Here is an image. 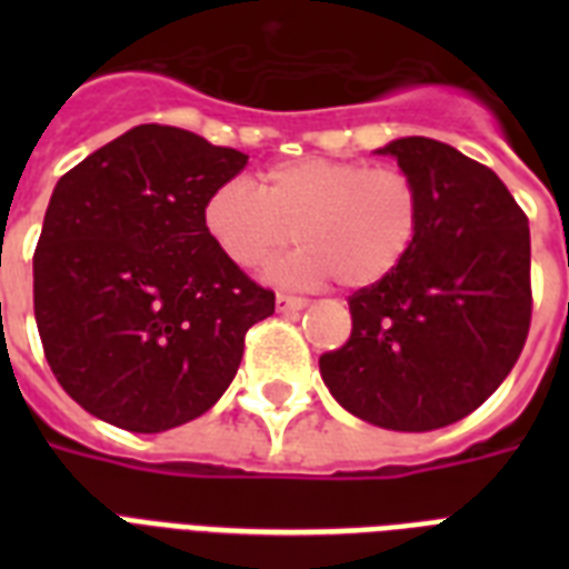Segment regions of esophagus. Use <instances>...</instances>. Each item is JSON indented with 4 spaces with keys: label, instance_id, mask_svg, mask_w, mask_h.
Returning a JSON list of instances; mask_svg holds the SVG:
<instances>
[{
    "label": "esophagus",
    "instance_id": "esophagus-1",
    "mask_svg": "<svg viewBox=\"0 0 569 569\" xmlns=\"http://www.w3.org/2000/svg\"><path fill=\"white\" fill-rule=\"evenodd\" d=\"M307 307V298L301 295H286V292H277V310H303Z\"/></svg>",
    "mask_w": 569,
    "mask_h": 569
}]
</instances>
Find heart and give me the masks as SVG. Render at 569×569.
<instances>
[{"label": "heart", "mask_w": 569, "mask_h": 569, "mask_svg": "<svg viewBox=\"0 0 569 569\" xmlns=\"http://www.w3.org/2000/svg\"><path fill=\"white\" fill-rule=\"evenodd\" d=\"M212 244L244 271L271 266L295 239L303 244L274 274L295 283L369 289L401 268L422 227V191L396 164L307 156L271 168L259 191L230 180L206 197Z\"/></svg>", "instance_id": "obj_1"}]
</instances>
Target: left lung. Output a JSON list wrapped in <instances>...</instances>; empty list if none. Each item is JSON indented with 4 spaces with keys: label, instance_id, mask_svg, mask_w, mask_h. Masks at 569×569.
I'll list each match as a JSON object with an SVG mask.
<instances>
[{
    "label": "left lung",
    "instance_id": "left-lung-1",
    "mask_svg": "<svg viewBox=\"0 0 569 569\" xmlns=\"http://www.w3.org/2000/svg\"><path fill=\"white\" fill-rule=\"evenodd\" d=\"M392 156L422 191L410 257L348 298L351 339L319 357L330 396L389 431H433L493 396L531 325L529 218L490 168L433 138Z\"/></svg>",
    "mask_w": 569,
    "mask_h": 569
}]
</instances>
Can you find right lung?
<instances>
[{"mask_svg": "<svg viewBox=\"0 0 569 569\" xmlns=\"http://www.w3.org/2000/svg\"><path fill=\"white\" fill-rule=\"evenodd\" d=\"M248 164L189 129L144 123L58 180L34 250V321L76 405L159 433L206 413L244 333L274 312L206 236L203 206Z\"/></svg>", "mask_w": 569, "mask_h": 569, "instance_id": "obj_1", "label": "right lung"}]
</instances>
